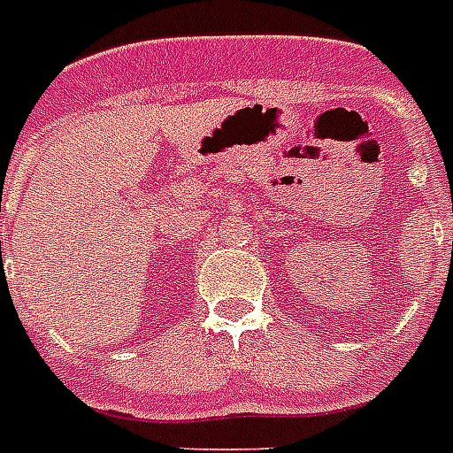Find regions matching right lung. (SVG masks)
I'll list each match as a JSON object with an SVG mask.
<instances>
[{
    "label": "right lung",
    "mask_w": 453,
    "mask_h": 453,
    "mask_svg": "<svg viewBox=\"0 0 453 453\" xmlns=\"http://www.w3.org/2000/svg\"><path fill=\"white\" fill-rule=\"evenodd\" d=\"M0 251H2V242H0Z\"/></svg>",
    "instance_id": "right-lung-1"
}]
</instances>
